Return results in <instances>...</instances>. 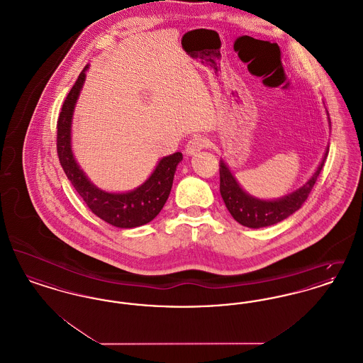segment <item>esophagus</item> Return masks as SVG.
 Returning <instances> with one entry per match:
<instances>
[{
  "instance_id": "obj_1",
  "label": "esophagus",
  "mask_w": 363,
  "mask_h": 363,
  "mask_svg": "<svg viewBox=\"0 0 363 363\" xmlns=\"http://www.w3.org/2000/svg\"><path fill=\"white\" fill-rule=\"evenodd\" d=\"M206 147H208L207 138H203V136H193L188 141L186 144V154L188 155H194L197 152H200L201 150H204Z\"/></svg>"
}]
</instances>
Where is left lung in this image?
Masks as SVG:
<instances>
[{"label":"left lung","mask_w":363,"mask_h":363,"mask_svg":"<svg viewBox=\"0 0 363 363\" xmlns=\"http://www.w3.org/2000/svg\"><path fill=\"white\" fill-rule=\"evenodd\" d=\"M328 150L324 155L323 162L320 163L318 169L315 170V173L313 174V177L308 181L306 185L275 201H264L245 193L238 185V182L235 181V178L233 177V174L230 173L225 162L222 160L219 164L220 194L223 197V201L228 212L240 225H246L250 228L277 225L279 222L284 220L286 218L293 215L295 211L302 207V204L309 197L311 189L324 167Z\"/></svg>","instance_id":"1"}]
</instances>
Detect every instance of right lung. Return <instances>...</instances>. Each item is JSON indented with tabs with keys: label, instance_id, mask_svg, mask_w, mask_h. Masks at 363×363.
<instances>
[{
	"label": "right lung",
	"instance_id": "1",
	"mask_svg": "<svg viewBox=\"0 0 363 363\" xmlns=\"http://www.w3.org/2000/svg\"><path fill=\"white\" fill-rule=\"evenodd\" d=\"M86 65L79 74L76 83L65 98L57 121V154L60 163L72 182L73 188L82 196L86 207L104 222L121 228H133L147 225L162 211L173 186L174 173L182 154L163 157L155 172L138 189L128 193H107L94 186L86 174L77 166L70 148V123L76 101L86 80Z\"/></svg>",
	"mask_w": 363,
	"mask_h": 363
}]
</instances>
